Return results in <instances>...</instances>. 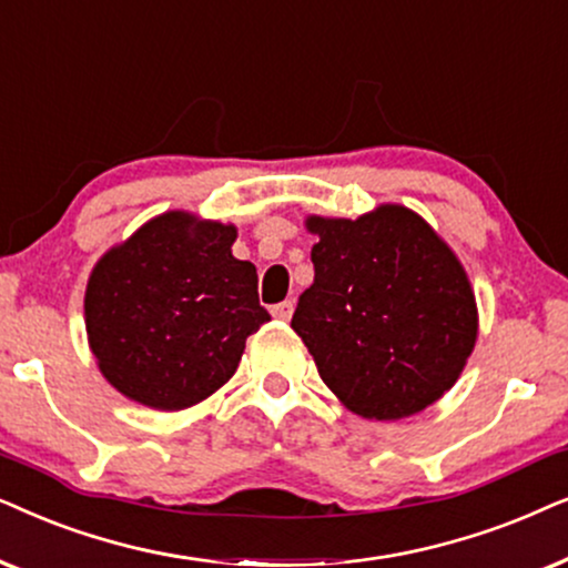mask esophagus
<instances>
[{
    "mask_svg": "<svg viewBox=\"0 0 568 568\" xmlns=\"http://www.w3.org/2000/svg\"><path fill=\"white\" fill-rule=\"evenodd\" d=\"M272 316L280 322H288L293 316V301H283V304H275L272 306Z\"/></svg>",
    "mask_w": 568,
    "mask_h": 568,
    "instance_id": "1",
    "label": "esophagus"
}]
</instances>
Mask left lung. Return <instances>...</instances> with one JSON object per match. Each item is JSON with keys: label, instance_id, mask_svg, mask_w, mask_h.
I'll use <instances>...</instances> for the list:
<instances>
[{"label": "left lung", "instance_id": "8db88e82", "mask_svg": "<svg viewBox=\"0 0 568 568\" xmlns=\"http://www.w3.org/2000/svg\"><path fill=\"white\" fill-rule=\"evenodd\" d=\"M314 283L291 327L347 410L399 420L455 387L478 339V306L457 254L418 213L379 205L308 215Z\"/></svg>", "mask_w": 568, "mask_h": 568}]
</instances>
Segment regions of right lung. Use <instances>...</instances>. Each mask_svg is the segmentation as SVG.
I'll return each instance as SVG.
<instances>
[{
  "label": "right lung",
  "instance_id": "right-lung-1",
  "mask_svg": "<svg viewBox=\"0 0 568 568\" xmlns=\"http://www.w3.org/2000/svg\"><path fill=\"white\" fill-rule=\"evenodd\" d=\"M236 225L171 210L90 272L85 329L105 382L153 410H184L236 374L270 322L256 267L231 254Z\"/></svg>",
  "mask_w": 568,
  "mask_h": 568
}]
</instances>
